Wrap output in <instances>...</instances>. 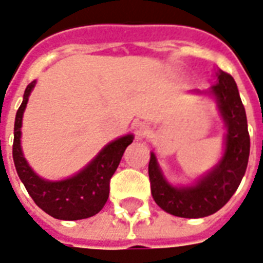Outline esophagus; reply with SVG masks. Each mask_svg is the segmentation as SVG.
I'll return each instance as SVG.
<instances>
[{
	"label": "esophagus",
	"mask_w": 263,
	"mask_h": 263,
	"mask_svg": "<svg viewBox=\"0 0 263 263\" xmlns=\"http://www.w3.org/2000/svg\"><path fill=\"white\" fill-rule=\"evenodd\" d=\"M148 125H146L145 122H141V121H138L136 122L133 125V130H134V134H136V137L140 140V138H142L144 136H145L146 133H148Z\"/></svg>",
	"instance_id": "1"
}]
</instances>
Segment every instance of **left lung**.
Instances as JSON below:
<instances>
[{"instance_id": "8db88e82", "label": "left lung", "mask_w": 263, "mask_h": 263, "mask_svg": "<svg viewBox=\"0 0 263 263\" xmlns=\"http://www.w3.org/2000/svg\"><path fill=\"white\" fill-rule=\"evenodd\" d=\"M218 82L210 89L217 100L227 126L225 152L211 172L192 186H173L162 174L158 159L151 152L148 174L151 193L156 204L166 213L181 218H203L227 204L239 188L250 156V134L246 109L232 75L219 71Z\"/></svg>"}]
</instances>
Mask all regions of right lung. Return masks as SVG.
Segmentation results:
<instances>
[{
	"instance_id": "1",
	"label": "right lung",
	"mask_w": 263,
	"mask_h": 263,
	"mask_svg": "<svg viewBox=\"0 0 263 263\" xmlns=\"http://www.w3.org/2000/svg\"><path fill=\"white\" fill-rule=\"evenodd\" d=\"M35 81H32L24 90L23 103L15 118V137L12 155L17 176L27 189L28 195L50 217L64 221H75L93 217L103 209L109 196V181L119 166L123 152L133 142V136L127 134L109 142L100 154L81 170L78 174L62 181H46L36 176L24 159L20 137L22 119L27 105L28 96Z\"/></svg>"
}]
</instances>
